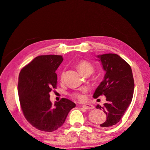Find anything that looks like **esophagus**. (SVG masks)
Here are the masks:
<instances>
[{
  "label": "esophagus",
  "instance_id": "1",
  "mask_svg": "<svg viewBox=\"0 0 150 150\" xmlns=\"http://www.w3.org/2000/svg\"><path fill=\"white\" fill-rule=\"evenodd\" d=\"M83 107L87 109V110H91V109H93L95 108L92 105H90V104H87V105H83Z\"/></svg>",
  "mask_w": 150,
  "mask_h": 150
}]
</instances>
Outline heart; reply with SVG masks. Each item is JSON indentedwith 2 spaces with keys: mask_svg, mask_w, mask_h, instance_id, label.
<instances>
[{
  "mask_svg": "<svg viewBox=\"0 0 150 150\" xmlns=\"http://www.w3.org/2000/svg\"><path fill=\"white\" fill-rule=\"evenodd\" d=\"M77 67L79 70L80 71L81 73H82L83 75H87V74H91L94 71L93 65L91 63L86 60H82L80 61L79 62L77 63ZM65 75V71H63L61 73V79H63ZM88 91L87 88H83L81 90L80 92H75L72 94L73 96H74L75 98H77L79 100L83 101L85 100V96L84 95V93L87 92Z\"/></svg>",
  "mask_w": 150,
  "mask_h": 150,
  "instance_id": "heart-1",
  "label": "heart"
}]
</instances>
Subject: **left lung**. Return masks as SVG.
<instances>
[{
	"mask_svg": "<svg viewBox=\"0 0 150 150\" xmlns=\"http://www.w3.org/2000/svg\"><path fill=\"white\" fill-rule=\"evenodd\" d=\"M106 71L104 80L96 88L93 97L106 96V103L96 108L103 110L106 120L101 127L115 125L122 118L132 100L134 81L130 65L115 54L98 55Z\"/></svg>",
	"mask_w": 150,
	"mask_h": 150,
	"instance_id": "8db88e82",
	"label": "left lung"
}]
</instances>
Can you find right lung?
<instances>
[{"label":"right lung","instance_id":"add662e5","mask_svg":"<svg viewBox=\"0 0 150 150\" xmlns=\"http://www.w3.org/2000/svg\"><path fill=\"white\" fill-rule=\"evenodd\" d=\"M63 60L62 55H40L20 72L18 93L20 107L27 121L38 130L48 132L57 130L76 106L67 98H62L54 105L50 100V93L57 88L55 71Z\"/></svg>","mask_w":150,"mask_h":150}]
</instances>
